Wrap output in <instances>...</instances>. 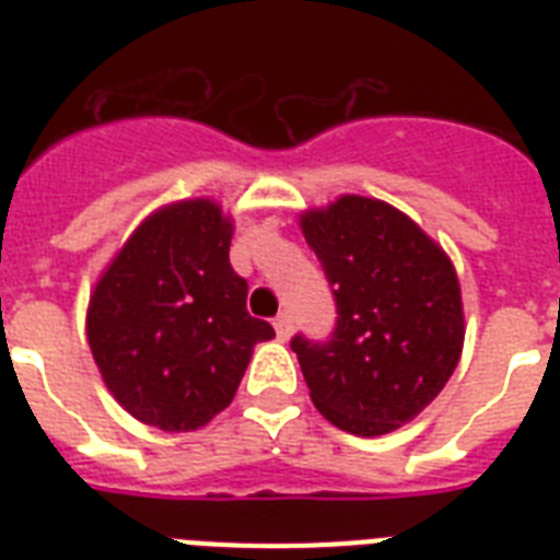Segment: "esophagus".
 Segmentation results:
<instances>
[{"label": "esophagus", "mask_w": 560, "mask_h": 560, "mask_svg": "<svg viewBox=\"0 0 560 560\" xmlns=\"http://www.w3.org/2000/svg\"><path fill=\"white\" fill-rule=\"evenodd\" d=\"M272 328L279 334V340H288L290 334H293V319H290V314H279L272 319Z\"/></svg>", "instance_id": "1"}]
</instances>
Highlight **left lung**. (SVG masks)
I'll use <instances>...</instances> for the list:
<instances>
[{"label":"left lung","mask_w":560,"mask_h":560,"mask_svg":"<svg viewBox=\"0 0 560 560\" xmlns=\"http://www.w3.org/2000/svg\"><path fill=\"white\" fill-rule=\"evenodd\" d=\"M299 223L337 302L328 340L296 334L290 342L311 400L346 433H392L444 389L459 363L456 270L416 220L372 197L342 194Z\"/></svg>","instance_id":"8db88e82"}]
</instances>
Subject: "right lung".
I'll return each mask as SVG.
<instances>
[{
  "label": "right lung",
  "mask_w": 560,
  "mask_h": 560,
  "mask_svg": "<svg viewBox=\"0 0 560 560\" xmlns=\"http://www.w3.org/2000/svg\"><path fill=\"white\" fill-rule=\"evenodd\" d=\"M229 244L232 218L218 202H171L139 223L92 290V358L142 424L165 433L209 424L235 398L255 342L276 337L246 314Z\"/></svg>",
  "instance_id": "right-lung-1"
}]
</instances>
